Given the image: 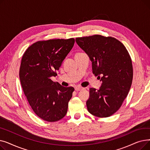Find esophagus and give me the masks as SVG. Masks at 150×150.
Masks as SVG:
<instances>
[{
  "mask_svg": "<svg viewBox=\"0 0 150 150\" xmlns=\"http://www.w3.org/2000/svg\"><path fill=\"white\" fill-rule=\"evenodd\" d=\"M75 91H79L83 90V88H81V87H79V86H76V87L75 88Z\"/></svg>",
  "mask_w": 150,
  "mask_h": 150,
  "instance_id": "1",
  "label": "esophagus"
}]
</instances>
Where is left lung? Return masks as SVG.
<instances>
[{
	"label": "left lung",
	"instance_id": "8db88e82",
	"mask_svg": "<svg viewBox=\"0 0 150 150\" xmlns=\"http://www.w3.org/2000/svg\"><path fill=\"white\" fill-rule=\"evenodd\" d=\"M75 40L92 62L93 74L102 81L98 90L89 89L88 111L100 118L110 117L120 109L131 88L133 69L130 55L125 45L111 36L95 35Z\"/></svg>",
	"mask_w": 150,
	"mask_h": 150
}]
</instances>
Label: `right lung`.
I'll list each match as a JSON object with an SVG mask.
<instances>
[{"instance_id": "add662e5", "label": "right lung", "mask_w": 150, "mask_h": 150, "mask_svg": "<svg viewBox=\"0 0 150 150\" xmlns=\"http://www.w3.org/2000/svg\"><path fill=\"white\" fill-rule=\"evenodd\" d=\"M75 43L74 38L39 41L23 53L19 69L22 88L34 112L41 119L57 122L67 111L75 89L53 82L61 64Z\"/></svg>"}]
</instances>
